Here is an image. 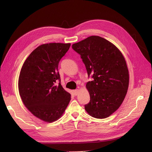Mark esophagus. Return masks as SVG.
I'll return each mask as SVG.
<instances>
[{"label": "esophagus", "mask_w": 152, "mask_h": 152, "mask_svg": "<svg viewBox=\"0 0 152 152\" xmlns=\"http://www.w3.org/2000/svg\"><path fill=\"white\" fill-rule=\"evenodd\" d=\"M78 92H79V90H78V89L75 90V91H74V95H77L78 94Z\"/></svg>", "instance_id": "1"}]
</instances>
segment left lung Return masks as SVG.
I'll return each mask as SVG.
<instances>
[{"label": "left lung", "mask_w": 152, "mask_h": 152, "mask_svg": "<svg viewBox=\"0 0 152 152\" xmlns=\"http://www.w3.org/2000/svg\"><path fill=\"white\" fill-rule=\"evenodd\" d=\"M72 48L81 55L88 76L86 84L90 102L84 106L90 116L103 119L121 106L129 86L128 68L123 55L107 39L91 36L73 44Z\"/></svg>", "instance_id": "8db88e82"}]
</instances>
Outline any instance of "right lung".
<instances>
[{"instance_id": "1", "label": "right lung", "mask_w": 152, "mask_h": 152, "mask_svg": "<svg viewBox=\"0 0 152 152\" xmlns=\"http://www.w3.org/2000/svg\"><path fill=\"white\" fill-rule=\"evenodd\" d=\"M70 43H49L37 47L24 62L18 78L23 103L34 116L52 123L65 112L71 94L63 88L58 71ZM59 80L58 84L56 83Z\"/></svg>"}]
</instances>
